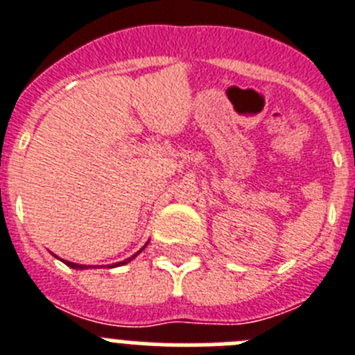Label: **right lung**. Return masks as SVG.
Listing matches in <instances>:
<instances>
[{
    "label": "right lung",
    "mask_w": 355,
    "mask_h": 355,
    "mask_svg": "<svg viewBox=\"0 0 355 355\" xmlns=\"http://www.w3.org/2000/svg\"><path fill=\"white\" fill-rule=\"evenodd\" d=\"M137 254H139V252H137ZM137 254H135V256H137ZM135 256H133V258H135ZM133 258H128L126 261L115 263L114 266H117V265H126V263H128V261H131V259H133ZM65 265L71 266V268H78V270H81V268H89V265H78V263H71V261H65Z\"/></svg>",
    "instance_id": "obj_1"
}]
</instances>
